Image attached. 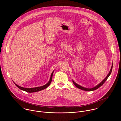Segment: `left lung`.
Listing matches in <instances>:
<instances>
[{"label": "left lung", "instance_id": "obj_1", "mask_svg": "<svg viewBox=\"0 0 121 121\" xmlns=\"http://www.w3.org/2000/svg\"><path fill=\"white\" fill-rule=\"evenodd\" d=\"M112 68H113V64L112 65V66H111V69L109 71V72L108 73V75L107 76V77L100 82L99 83L98 85H97V86H95L93 88H85V87H84L78 84H77L76 83H75L73 80V83L74 84V85L78 88L80 89H81L82 90H84V91H94V90H96L97 89H98V88H99L100 86H101L107 80V79H108V77L110 76V75L111 74V73L112 72Z\"/></svg>", "mask_w": 121, "mask_h": 121}]
</instances>
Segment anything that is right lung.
Returning a JSON list of instances; mask_svg holds the SVG:
<instances>
[{"label":"right lung","mask_w":121,"mask_h":121,"mask_svg":"<svg viewBox=\"0 0 121 121\" xmlns=\"http://www.w3.org/2000/svg\"><path fill=\"white\" fill-rule=\"evenodd\" d=\"M54 71H53V72L51 73V76H50V78L49 79V80L48 81V82L45 84L44 86H39V87H33V88H25V87H23L22 86H18V85L16 84L14 82V83L15 84V85H16V86H17L19 89H20L26 92H27L28 93H34V92H38L41 90H43V89H46V88H47L48 86H49V85L50 84L51 81H52V76H53V74L54 73Z\"/></svg>","instance_id":"add662e5"}]
</instances>
